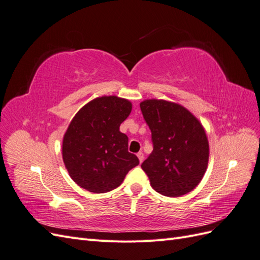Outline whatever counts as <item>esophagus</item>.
<instances>
[{
    "label": "esophagus",
    "instance_id": "esophagus-1",
    "mask_svg": "<svg viewBox=\"0 0 260 260\" xmlns=\"http://www.w3.org/2000/svg\"><path fill=\"white\" fill-rule=\"evenodd\" d=\"M137 156H138V158H139L140 162H142V161L144 160V154H143L142 152H139V153L137 154Z\"/></svg>",
    "mask_w": 260,
    "mask_h": 260
}]
</instances>
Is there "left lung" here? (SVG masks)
I'll return each instance as SVG.
<instances>
[{"instance_id":"obj_1","label":"left lung","mask_w":260,"mask_h":260,"mask_svg":"<svg viewBox=\"0 0 260 260\" xmlns=\"http://www.w3.org/2000/svg\"><path fill=\"white\" fill-rule=\"evenodd\" d=\"M140 108L152 132L153 152L141 165L152 187L169 198L191 192L208 164L203 125L187 109L167 101L146 100Z\"/></svg>"}]
</instances>
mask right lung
<instances>
[{
  "instance_id": "1",
  "label": "right lung",
  "mask_w": 260,
  "mask_h": 260,
  "mask_svg": "<svg viewBox=\"0 0 260 260\" xmlns=\"http://www.w3.org/2000/svg\"><path fill=\"white\" fill-rule=\"evenodd\" d=\"M131 108L127 100L102 96L76 114L62 140V159L78 185L106 193L138 166V157L128 152V137L119 131Z\"/></svg>"
}]
</instances>
